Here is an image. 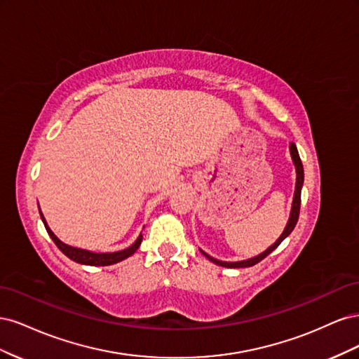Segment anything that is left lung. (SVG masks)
Listing matches in <instances>:
<instances>
[{
  "label": "left lung",
  "mask_w": 359,
  "mask_h": 359,
  "mask_svg": "<svg viewBox=\"0 0 359 359\" xmlns=\"http://www.w3.org/2000/svg\"><path fill=\"white\" fill-rule=\"evenodd\" d=\"M290 149V156H292V160L293 163H295V169H297V184H295V194H293V202H292V210H290V217H289V222L285 227L283 233L280 235L278 240L271 245L269 248H266L264 253H260L259 256H255L252 259H247V260H240V262H222V260H217L214 257H211L210 255L203 253L202 250V255L205 257H208L211 262H214L215 265H220V266H224V268H247V266H253L256 265L257 262H260V260L265 259L271 252H274V250L281 244V241L285 240L286 236L290 235V232L293 231V227H295L297 222H298V217H299V206H301V189H302V182H304V168H302V163H301V158H299V154H298V149H297V145L295 144H290L289 147Z\"/></svg>",
  "instance_id": "obj_1"
}]
</instances>
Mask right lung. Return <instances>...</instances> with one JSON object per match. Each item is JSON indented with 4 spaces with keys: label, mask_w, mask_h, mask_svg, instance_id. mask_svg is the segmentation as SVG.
I'll return each instance as SVG.
<instances>
[{
    "label": "right lung",
    "mask_w": 359,
    "mask_h": 359,
    "mask_svg": "<svg viewBox=\"0 0 359 359\" xmlns=\"http://www.w3.org/2000/svg\"><path fill=\"white\" fill-rule=\"evenodd\" d=\"M39 211H40V206H39ZM40 217H41V222L45 224L46 231L49 233V236L52 238V241L55 243V245L61 250V252L66 255L69 259L74 260V262L82 264V265H91V266H107V265H114L116 262H121V260L127 259L128 256H132L136 250L139 248L140 243H142V235L137 236V240L130 245L128 248L121 250V252H114V253H93L88 252V250H82V248H76V247H70L67 244H64L62 241H60L58 238L55 236L49 226L45 220V217H43L41 211H40Z\"/></svg>",
    "instance_id": "right-lung-1"
}]
</instances>
